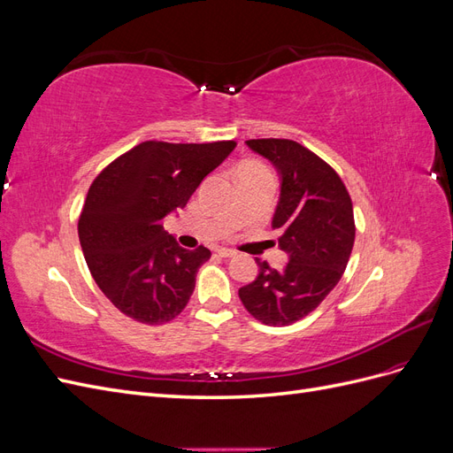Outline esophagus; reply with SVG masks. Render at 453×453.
<instances>
[{"instance_id":"obj_1","label":"esophagus","mask_w":453,"mask_h":453,"mask_svg":"<svg viewBox=\"0 0 453 453\" xmlns=\"http://www.w3.org/2000/svg\"><path fill=\"white\" fill-rule=\"evenodd\" d=\"M215 253L219 255V257H223V258H230V257H234L236 253L232 251V250H226V248H217L215 250Z\"/></svg>"}]
</instances>
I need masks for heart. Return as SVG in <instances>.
<instances>
[{
	"instance_id": "heart-1",
	"label": "heart",
	"mask_w": 453,
	"mask_h": 453,
	"mask_svg": "<svg viewBox=\"0 0 453 453\" xmlns=\"http://www.w3.org/2000/svg\"><path fill=\"white\" fill-rule=\"evenodd\" d=\"M243 166H248V168H265V166H263V164H260V162H255V160H250V162H245V164H243ZM243 166H242V168H243Z\"/></svg>"
}]
</instances>
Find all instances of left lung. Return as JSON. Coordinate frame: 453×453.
<instances>
[{"instance_id":"obj_1","label":"left lung","mask_w":453,"mask_h":453,"mask_svg":"<svg viewBox=\"0 0 453 453\" xmlns=\"http://www.w3.org/2000/svg\"><path fill=\"white\" fill-rule=\"evenodd\" d=\"M281 175L272 226L289 255L283 270L258 265V276L238 291L243 308L268 326L296 323L318 308L344 273L355 242L353 203L333 166L293 140H248Z\"/></svg>"}]
</instances>
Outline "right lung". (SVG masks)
Segmentation results:
<instances>
[{
    "label": "right lung",
    "mask_w": 453,
    "mask_h": 453,
    "mask_svg": "<svg viewBox=\"0 0 453 453\" xmlns=\"http://www.w3.org/2000/svg\"><path fill=\"white\" fill-rule=\"evenodd\" d=\"M234 147L142 142L96 175L79 217V242L96 285L130 319L164 325L188 304L211 251L180 248L162 221L185 208Z\"/></svg>",
    "instance_id": "obj_1"
}]
</instances>
